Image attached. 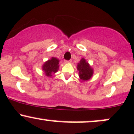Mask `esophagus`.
<instances>
[{"label":"esophagus","instance_id":"34e87169","mask_svg":"<svg viewBox=\"0 0 134 134\" xmlns=\"http://www.w3.org/2000/svg\"><path fill=\"white\" fill-rule=\"evenodd\" d=\"M72 62V60H65V63H70Z\"/></svg>","mask_w":134,"mask_h":134}]
</instances>
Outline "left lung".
<instances>
[{
  "label": "left lung",
  "instance_id": "obj_1",
  "mask_svg": "<svg viewBox=\"0 0 134 134\" xmlns=\"http://www.w3.org/2000/svg\"><path fill=\"white\" fill-rule=\"evenodd\" d=\"M77 69L81 80L85 81L91 79L93 74V69L85 58H82L77 64Z\"/></svg>",
  "mask_w": 134,
  "mask_h": 134
}]
</instances>
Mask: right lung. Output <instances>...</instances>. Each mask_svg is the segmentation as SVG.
Segmentation results:
<instances>
[{
	"label": "right lung",
	"instance_id": "obj_1",
	"mask_svg": "<svg viewBox=\"0 0 134 134\" xmlns=\"http://www.w3.org/2000/svg\"><path fill=\"white\" fill-rule=\"evenodd\" d=\"M59 60L55 57H52L50 60L46 61L42 65V70L45 75L48 77H51L53 74H55L59 69Z\"/></svg>",
	"mask_w": 134,
	"mask_h": 134
}]
</instances>
